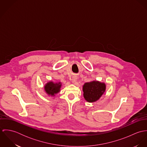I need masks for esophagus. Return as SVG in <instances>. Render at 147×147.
<instances>
[{"instance_id": "esophagus-1", "label": "esophagus", "mask_w": 147, "mask_h": 147, "mask_svg": "<svg viewBox=\"0 0 147 147\" xmlns=\"http://www.w3.org/2000/svg\"><path fill=\"white\" fill-rule=\"evenodd\" d=\"M77 79H78V76H77L76 75L73 76L72 79V83H74V84L76 83V81H77Z\"/></svg>"}]
</instances>
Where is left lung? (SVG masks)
I'll list each match as a JSON object with an SVG mask.
<instances>
[{"label": "left lung", "mask_w": 147, "mask_h": 147, "mask_svg": "<svg viewBox=\"0 0 147 147\" xmlns=\"http://www.w3.org/2000/svg\"><path fill=\"white\" fill-rule=\"evenodd\" d=\"M106 86L104 82L93 80L85 83L83 86L84 99L88 102L98 101L106 91Z\"/></svg>", "instance_id": "1"}]
</instances>
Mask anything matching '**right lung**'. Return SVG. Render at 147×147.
<instances>
[{
	"label": "right lung",
	"mask_w": 147,
	"mask_h": 147,
	"mask_svg": "<svg viewBox=\"0 0 147 147\" xmlns=\"http://www.w3.org/2000/svg\"><path fill=\"white\" fill-rule=\"evenodd\" d=\"M61 82H54L52 81H49L45 84L43 88L46 93L49 96L55 97V95L61 91Z\"/></svg>",
	"instance_id": "add662e5"
}]
</instances>
